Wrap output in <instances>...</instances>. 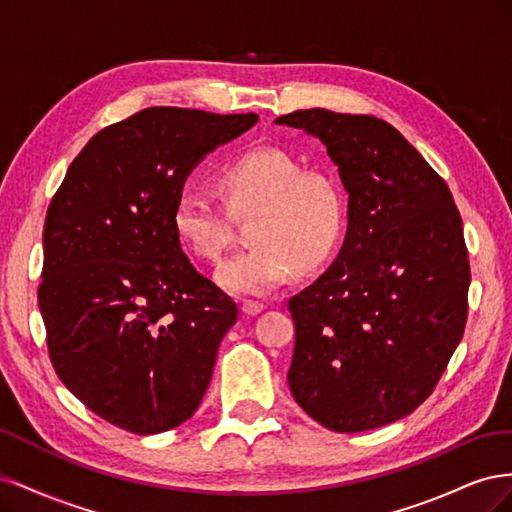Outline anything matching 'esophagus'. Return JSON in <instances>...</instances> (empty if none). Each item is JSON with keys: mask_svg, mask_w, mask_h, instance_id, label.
<instances>
[{"mask_svg": "<svg viewBox=\"0 0 512 512\" xmlns=\"http://www.w3.org/2000/svg\"><path fill=\"white\" fill-rule=\"evenodd\" d=\"M262 309H265V303H260V301H243L241 303V312L245 316H256L262 312Z\"/></svg>", "mask_w": 512, "mask_h": 512, "instance_id": "1", "label": "esophagus"}]
</instances>
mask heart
Returning <instances> with one entry per match:
<instances>
[{"mask_svg": "<svg viewBox=\"0 0 512 512\" xmlns=\"http://www.w3.org/2000/svg\"><path fill=\"white\" fill-rule=\"evenodd\" d=\"M228 211L254 218L247 250L218 269V284L232 294H267L294 267L312 271L327 262L344 230V194L322 168H303L280 147H256L226 164L218 175ZM181 245L198 260L215 262L232 243L228 215L200 190H183L173 209Z\"/></svg>", "mask_w": 512, "mask_h": 512, "instance_id": "b5f03b06", "label": "heart"}]
</instances>
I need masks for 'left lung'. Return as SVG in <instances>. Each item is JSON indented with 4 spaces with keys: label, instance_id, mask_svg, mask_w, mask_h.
<instances>
[{
    "label": "left lung",
    "instance_id": "1",
    "mask_svg": "<svg viewBox=\"0 0 512 512\" xmlns=\"http://www.w3.org/2000/svg\"><path fill=\"white\" fill-rule=\"evenodd\" d=\"M348 192L333 265L288 301L294 401L337 433L389 425L436 389L468 320L470 260L453 194L391 123L294 111Z\"/></svg>",
    "mask_w": 512,
    "mask_h": 512
}]
</instances>
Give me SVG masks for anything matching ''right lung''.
<instances>
[{
  "mask_svg": "<svg viewBox=\"0 0 512 512\" xmlns=\"http://www.w3.org/2000/svg\"><path fill=\"white\" fill-rule=\"evenodd\" d=\"M258 115L151 106L83 147L42 232L38 305L66 389L119 429L196 412L237 305L183 254L173 209L192 168Z\"/></svg>",
  "mask_w": 512,
  "mask_h": 512,
  "instance_id": "add662e5",
  "label": "right lung"
}]
</instances>
